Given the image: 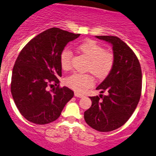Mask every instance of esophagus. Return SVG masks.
Wrapping results in <instances>:
<instances>
[{"label": "esophagus", "mask_w": 156, "mask_h": 156, "mask_svg": "<svg viewBox=\"0 0 156 156\" xmlns=\"http://www.w3.org/2000/svg\"><path fill=\"white\" fill-rule=\"evenodd\" d=\"M75 97H78V98H82L84 97V94H81V93H78V92H75Z\"/></svg>", "instance_id": "34e87169"}]
</instances>
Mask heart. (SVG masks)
Instances as JSON below:
<instances>
[{
    "instance_id": "heart-1",
    "label": "heart",
    "mask_w": 156,
    "mask_h": 156,
    "mask_svg": "<svg viewBox=\"0 0 156 156\" xmlns=\"http://www.w3.org/2000/svg\"><path fill=\"white\" fill-rule=\"evenodd\" d=\"M78 49L88 60L87 71H90L98 78L108 75L114 65L112 53L105 51L101 44L92 40H86L80 44ZM72 52L68 48L63 49L60 55V64L62 69L67 71L71 68ZM66 84L79 92H84L94 85V79L88 74L74 73L65 80Z\"/></svg>"
}]
</instances>
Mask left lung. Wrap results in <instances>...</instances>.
<instances>
[{
	"label": "left lung",
	"instance_id": "obj_1",
	"mask_svg": "<svg viewBox=\"0 0 156 156\" xmlns=\"http://www.w3.org/2000/svg\"><path fill=\"white\" fill-rule=\"evenodd\" d=\"M112 46L114 65L96 89L106 95L89 97L91 106L84 113L87 124L102 132L119 129L133 114L142 92V70L133 51L116 36H95Z\"/></svg>",
	"mask_w": 156,
	"mask_h": 156
}]
</instances>
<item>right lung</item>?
Segmentation results:
<instances>
[{"instance_id": "add662e5", "label": "right lung", "mask_w": 156, "mask_h": 156, "mask_svg": "<svg viewBox=\"0 0 156 156\" xmlns=\"http://www.w3.org/2000/svg\"><path fill=\"white\" fill-rule=\"evenodd\" d=\"M80 36L62 29H48L31 39L14 65L11 91L20 113L29 122L45 125L58 119L74 91L59 87L60 55L68 42ZM57 85L51 91L47 86Z\"/></svg>"}]
</instances>
